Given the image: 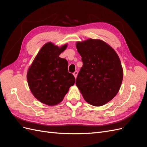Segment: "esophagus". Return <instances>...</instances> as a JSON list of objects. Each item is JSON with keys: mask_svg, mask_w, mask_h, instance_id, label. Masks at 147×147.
Returning <instances> with one entry per match:
<instances>
[{"mask_svg": "<svg viewBox=\"0 0 147 147\" xmlns=\"http://www.w3.org/2000/svg\"><path fill=\"white\" fill-rule=\"evenodd\" d=\"M73 75H74L75 78H76L77 77V75H78V71H75V72L73 73Z\"/></svg>", "mask_w": 147, "mask_h": 147, "instance_id": "esophagus-1", "label": "esophagus"}]
</instances>
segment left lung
<instances>
[{"label":"left lung","instance_id":"obj_1","mask_svg":"<svg viewBox=\"0 0 147 147\" xmlns=\"http://www.w3.org/2000/svg\"><path fill=\"white\" fill-rule=\"evenodd\" d=\"M76 47L83 64L76 85L88 104L105 105L117 94L123 81V70L117 53L99 39L78 42Z\"/></svg>","mask_w":147,"mask_h":147}]
</instances>
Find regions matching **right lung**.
<instances>
[{
  "label": "right lung",
  "mask_w": 147,
  "mask_h": 147,
  "mask_svg": "<svg viewBox=\"0 0 147 147\" xmlns=\"http://www.w3.org/2000/svg\"><path fill=\"white\" fill-rule=\"evenodd\" d=\"M67 47V44L59 47L51 42L45 43L28 70L30 90L43 104H59L75 83L74 76L68 71V62L59 57Z\"/></svg>",
  "instance_id": "obj_1"
}]
</instances>
